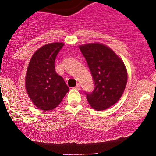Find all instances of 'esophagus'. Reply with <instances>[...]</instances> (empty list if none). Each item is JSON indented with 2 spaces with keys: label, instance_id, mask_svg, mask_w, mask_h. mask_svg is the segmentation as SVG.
Listing matches in <instances>:
<instances>
[{
  "label": "esophagus",
  "instance_id": "34e87169",
  "mask_svg": "<svg viewBox=\"0 0 156 156\" xmlns=\"http://www.w3.org/2000/svg\"><path fill=\"white\" fill-rule=\"evenodd\" d=\"M74 89H75V90H80V84H77V85L75 86V87H74Z\"/></svg>",
  "mask_w": 156,
  "mask_h": 156
}]
</instances>
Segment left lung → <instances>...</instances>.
I'll use <instances>...</instances> for the list:
<instances>
[{"instance_id": "left-lung-1", "label": "left lung", "mask_w": 156, "mask_h": 156, "mask_svg": "<svg viewBox=\"0 0 156 156\" xmlns=\"http://www.w3.org/2000/svg\"><path fill=\"white\" fill-rule=\"evenodd\" d=\"M90 70L94 87L86 93L92 108L101 111L117 103L123 94L127 81V69L123 61L112 49L99 43L79 47Z\"/></svg>"}]
</instances>
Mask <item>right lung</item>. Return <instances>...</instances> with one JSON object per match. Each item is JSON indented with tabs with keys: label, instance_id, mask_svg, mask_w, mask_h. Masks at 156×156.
I'll return each mask as SVG.
<instances>
[{
	"label": "right lung",
	"instance_id": "1",
	"mask_svg": "<svg viewBox=\"0 0 156 156\" xmlns=\"http://www.w3.org/2000/svg\"><path fill=\"white\" fill-rule=\"evenodd\" d=\"M63 46L62 42L44 45L33 54L28 66L26 91L34 106L44 111L57 107L69 90L55 71V59Z\"/></svg>",
	"mask_w": 156,
	"mask_h": 156
}]
</instances>
